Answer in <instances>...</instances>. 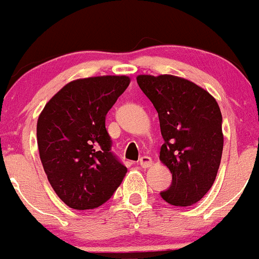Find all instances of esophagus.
<instances>
[{
  "label": "esophagus",
  "mask_w": 259,
  "mask_h": 259,
  "mask_svg": "<svg viewBox=\"0 0 259 259\" xmlns=\"http://www.w3.org/2000/svg\"><path fill=\"white\" fill-rule=\"evenodd\" d=\"M140 164L141 167H143V168H147V167H149L152 164V158L148 156H142L140 158Z\"/></svg>",
  "instance_id": "1"
}]
</instances>
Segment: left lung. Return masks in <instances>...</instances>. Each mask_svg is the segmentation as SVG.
Segmentation results:
<instances>
[{"label":"left lung","mask_w":259,"mask_h":259,"mask_svg":"<svg viewBox=\"0 0 259 259\" xmlns=\"http://www.w3.org/2000/svg\"><path fill=\"white\" fill-rule=\"evenodd\" d=\"M137 83L158 113L164 141L159 159L172 173V183L159 194L172 206H192L209 191L220 168V106L207 91L180 77L141 74Z\"/></svg>","instance_id":"obj_1"}]
</instances>
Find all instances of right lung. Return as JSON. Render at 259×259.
<instances>
[{"mask_svg":"<svg viewBox=\"0 0 259 259\" xmlns=\"http://www.w3.org/2000/svg\"><path fill=\"white\" fill-rule=\"evenodd\" d=\"M128 84L126 76L72 81L39 114V158L53 191L71 208L102 206L123 181L127 167L112 152L106 116Z\"/></svg>","mask_w":259,"mask_h":259,"instance_id":"right-lung-1","label":"right lung"}]
</instances>
